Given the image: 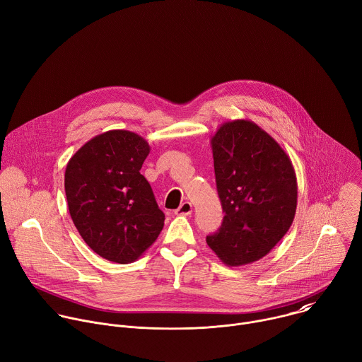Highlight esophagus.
I'll list each match as a JSON object with an SVG mask.
<instances>
[{
	"mask_svg": "<svg viewBox=\"0 0 362 362\" xmlns=\"http://www.w3.org/2000/svg\"><path fill=\"white\" fill-rule=\"evenodd\" d=\"M192 211H193L192 203H190V202H183V203L175 210V214H176V216H189Z\"/></svg>",
	"mask_w": 362,
	"mask_h": 362,
	"instance_id": "1",
	"label": "esophagus"
}]
</instances>
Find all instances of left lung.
I'll return each mask as SVG.
<instances>
[{
  "instance_id": "8db88e82",
  "label": "left lung",
  "mask_w": 362,
  "mask_h": 362,
  "mask_svg": "<svg viewBox=\"0 0 362 362\" xmlns=\"http://www.w3.org/2000/svg\"><path fill=\"white\" fill-rule=\"evenodd\" d=\"M220 228L206 237L228 267L255 263L288 231L297 209V177L284 149L247 119L224 122L210 141Z\"/></svg>"
}]
</instances>
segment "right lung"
Wrapping results in <instances>:
<instances>
[{
  "label": "right lung",
  "mask_w": 362,
  "mask_h": 362,
  "mask_svg": "<svg viewBox=\"0 0 362 362\" xmlns=\"http://www.w3.org/2000/svg\"><path fill=\"white\" fill-rule=\"evenodd\" d=\"M151 146L135 132L115 129L93 136L69 159L65 193L83 242L100 257L136 262L165 224L141 168Z\"/></svg>",
  "instance_id": "1"
}]
</instances>
